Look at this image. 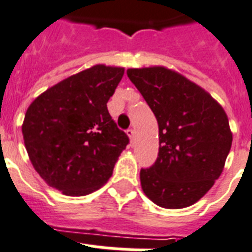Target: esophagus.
Listing matches in <instances>:
<instances>
[{"label": "esophagus", "mask_w": 252, "mask_h": 252, "mask_svg": "<svg viewBox=\"0 0 252 252\" xmlns=\"http://www.w3.org/2000/svg\"><path fill=\"white\" fill-rule=\"evenodd\" d=\"M126 134H128V137H129L130 140H133V138H134V136H136V132H134V129H133V128H129V129L126 130Z\"/></svg>", "instance_id": "esophagus-1"}]
</instances>
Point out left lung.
<instances>
[{"label": "left lung", "instance_id": "8db88e82", "mask_svg": "<svg viewBox=\"0 0 252 252\" xmlns=\"http://www.w3.org/2000/svg\"><path fill=\"white\" fill-rule=\"evenodd\" d=\"M159 126L155 163L140 172L146 197L163 208H184L203 197L221 175L232 146L225 111L183 75L165 67L129 68Z\"/></svg>", "mask_w": 252, "mask_h": 252}]
</instances>
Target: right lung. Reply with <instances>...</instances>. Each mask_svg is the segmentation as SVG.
I'll return each instance as SVG.
<instances>
[{
    "label": "right lung",
    "mask_w": 252,
    "mask_h": 252,
    "mask_svg": "<svg viewBox=\"0 0 252 252\" xmlns=\"http://www.w3.org/2000/svg\"><path fill=\"white\" fill-rule=\"evenodd\" d=\"M124 68L97 64L38 95L22 132L33 168L64 195L91 194L107 183L129 144L108 114L107 102Z\"/></svg>",
    "instance_id": "right-lung-1"
}]
</instances>
